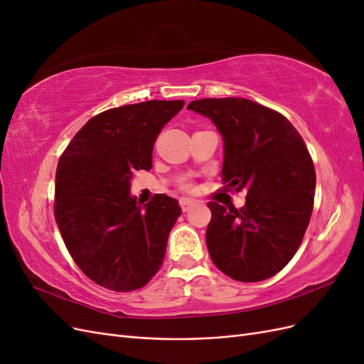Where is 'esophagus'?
<instances>
[{
  "label": "esophagus",
  "mask_w": 364,
  "mask_h": 364,
  "mask_svg": "<svg viewBox=\"0 0 364 364\" xmlns=\"http://www.w3.org/2000/svg\"><path fill=\"white\" fill-rule=\"evenodd\" d=\"M181 208H182V211H188V209L194 205V200H191V199H181Z\"/></svg>",
  "instance_id": "esophagus-1"
}]
</instances>
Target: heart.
I'll list each match as a JSON object with an SVG mask.
<instances>
[{
  "label": "heart",
  "instance_id": "heart-1",
  "mask_svg": "<svg viewBox=\"0 0 364 364\" xmlns=\"http://www.w3.org/2000/svg\"><path fill=\"white\" fill-rule=\"evenodd\" d=\"M181 186H182L183 190H191V183H190L188 181H186V179H183V181L181 182Z\"/></svg>",
  "mask_w": 364,
  "mask_h": 364
}]
</instances>
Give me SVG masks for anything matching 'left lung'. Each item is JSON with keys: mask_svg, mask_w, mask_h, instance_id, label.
Instances as JSON below:
<instances>
[{"mask_svg": "<svg viewBox=\"0 0 364 364\" xmlns=\"http://www.w3.org/2000/svg\"><path fill=\"white\" fill-rule=\"evenodd\" d=\"M186 109L211 118L225 139V188L247 193L240 209L208 203L209 255L235 281L267 279L294 257L310 223L316 188L310 151L282 114L247 98H202Z\"/></svg>", "mask_w": 364, "mask_h": 364, "instance_id": "left-lung-1", "label": "left lung"}]
</instances>
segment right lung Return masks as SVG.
<instances>
[{
    "mask_svg": "<svg viewBox=\"0 0 364 364\" xmlns=\"http://www.w3.org/2000/svg\"><path fill=\"white\" fill-rule=\"evenodd\" d=\"M183 100H150L107 109L77 132L60 155L54 217L71 258L112 291L142 289L164 262L179 202L156 194L141 209L130 179L151 168L162 127Z\"/></svg>",
    "mask_w": 364,
    "mask_h": 364,
    "instance_id": "obj_1",
    "label": "right lung"
}]
</instances>
